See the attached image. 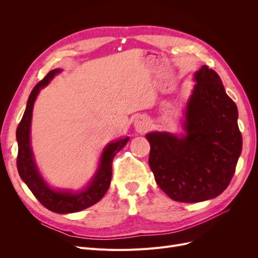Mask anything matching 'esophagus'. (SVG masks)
<instances>
[{
	"instance_id": "1",
	"label": "esophagus",
	"mask_w": 258,
	"mask_h": 258,
	"mask_svg": "<svg viewBox=\"0 0 258 258\" xmlns=\"http://www.w3.org/2000/svg\"><path fill=\"white\" fill-rule=\"evenodd\" d=\"M135 127H136V131L139 133H144L147 131L148 126H147V122L143 119L136 121V123H135Z\"/></svg>"
}]
</instances>
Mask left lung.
<instances>
[{
    "label": "left lung",
    "mask_w": 258,
    "mask_h": 258,
    "mask_svg": "<svg viewBox=\"0 0 258 258\" xmlns=\"http://www.w3.org/2000/svg\"><path fill=\"white\" fill-rule=\"evenodd\" d=\"M195 78L186 110V136L146 135L157 184L170 199L183 203L220 196L231 182L242 146L237 106L218 73L203 66Z\"/></svg>",
    "instance_id": "obj_1"
}]
</instances>
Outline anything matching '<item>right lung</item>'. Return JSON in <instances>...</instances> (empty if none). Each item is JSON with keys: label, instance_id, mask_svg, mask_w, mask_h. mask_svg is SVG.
<instances>
[{"label": "right lung", "instance_id": "obj_1", "mask_svg": "<svg viewBox=\"0 0 258 258\" xmlns=\"http://www.w3.org/2000/svg\"><path fill=\"white\" fill-rule=\"evenodd\" d=\"M59 69L50 71L42 80L35 85L30 93L23 118L17 128V140L19 145L17 166L22 180L28 186L38 202L47 209L56 213H71L89 208L99 202L110 187L112 179V163L116 154L123 147L128 138L118 140L108 144L103 152L101 163L92 183L85 190L71 194L69 191H55L51 189L40 177L33 160L30 147V124L33 103L39 90L46 86L53 76L59 73Z\"/></svg>", "mask_w": 258, "mask_h": 258}]
</instances>
